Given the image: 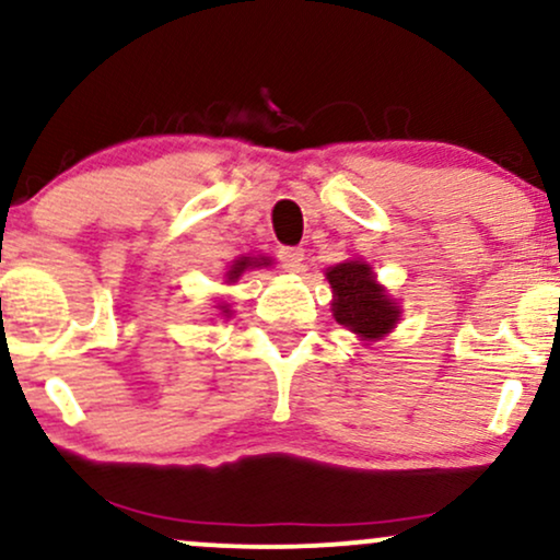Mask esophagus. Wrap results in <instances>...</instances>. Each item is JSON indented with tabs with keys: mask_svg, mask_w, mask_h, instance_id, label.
I'll return each instance as SVG.
<instances>
[{
	"mask_svg": "<svg viewBox=\"0 0 560 560\" xmlns=\"http://www.w3.org/2000/svg\"><path fill=\"white\" fill-rule=\"evenodd\" d=\"M302 260H305V250L302 247H281L279 250V262L281 268L289 273H300L302 271Z\"/></svg>",
	"mask_w": 560,
	"mask_h": 560,
	"instance_id": "34e87169",
	"label": "esophagus"
}]
</instances>
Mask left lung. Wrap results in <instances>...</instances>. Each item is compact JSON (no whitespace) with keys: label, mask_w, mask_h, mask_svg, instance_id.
<instances>
[{"label":"left lung","mask_w":560,"mask_h":560,"mask_svg":"<svg viewBox=\"0 0 560 560\" xmlns=\"http://www.w3.org/2000/svg\"><path fill=\"white\" fill-rule=\"evenodd\" d=\"M326 279L334 289L331 305L336 323L360 336L362 341L381 339L399 323V305L375 281L373 268L365 260H347L331 266L326 271Z\"/></svg>","instance_id":"1"}]
</instances>
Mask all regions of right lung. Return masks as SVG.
Here are the masks:
<instances>
[{
    "label": "right lung",
    "instance_id": "add662e5",
    "mask_svg": "<svg viewBox=\"0 0 560 560\" xmlns=\"http://www.w3.org/2000/svg\"><path fill=\"white\" fill-rule=\"evenodd\" d=\"M260 266H271V260H268V258H247V255H242V258H237L232 262V266H229L226 281L232 284V281H237L240 276L247 271V268H260ZM219 310H221V315H232L229 305H219Z\"/></svg>",
    "mask_w": 560,
    "mask_h": 560
}]
</instances>
